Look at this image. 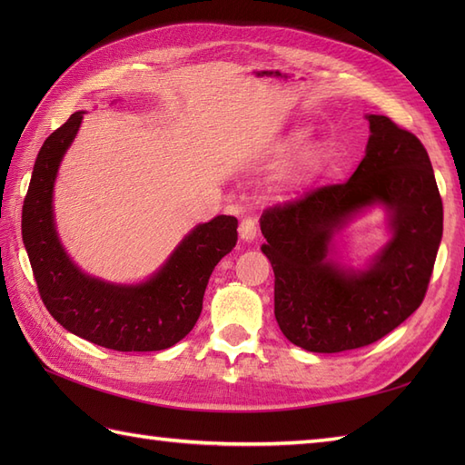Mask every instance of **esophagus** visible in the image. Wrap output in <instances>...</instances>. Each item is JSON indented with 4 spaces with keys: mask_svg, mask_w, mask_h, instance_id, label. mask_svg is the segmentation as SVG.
I'll use <instances>...</instances> for the list:
<instances>
[{
    "mask_svg": "<svg viewBox=\"0 0 465 465\" xmlns=\"http://www.w3.org/2000/svg\"><path fill=\"white\" fill-rule=\"evenodd\" d=\"M240 235L242 240L245 242H252L255 235H258V220H255V215H245L242 223H240Z\"/></svg>",
    "mask_w": 465,
    "mask_h": 465,
    "instance_id": "obj_1",
    "label": "esophagus"
}]
</instances>
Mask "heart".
Instances as JSON below:
<instances>
[{
    "label": "heart",
    "mask_w": 465,
    "mask_h": 465,
    "mask_svg": "<svg viewBox=\"0 0 465 465\" xmlns=\"http://www.w3.org/2000/svg\"><path fill=\"white\" fill-rule=\"evenodd\" d=\"M300 140H302V137H300Z\"/></svg>",
    "instance_id": "heart-1"
}]
</instances>
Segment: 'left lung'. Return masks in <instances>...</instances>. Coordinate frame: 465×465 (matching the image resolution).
Listing matches in <instances>:
<instances>
[{"instance_id":"1","label":"left lung","mask_w":465,"mask_h":465,"mask_svg":"<svg viewBox=\"0 0 465 465\" xmlns=\"http://www.w3.org/2000/svg\"><path fill=\"white\" fill-rule=\"evenodd\" d=\"M365 157L348 182L325 183L262 213V252L273 268V305L292 343L318 353L381 340L426 298L443 232V205L426 147L385 115H368ZM392 213L394 238L363 274L329 262L332 233L361 206Z\"/></svg>"}]
</instances>
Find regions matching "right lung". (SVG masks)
I'll list each match as a JSON object with an SVG mask.
<instances>
[{
    "mask_svg": "<svg viewBox=\"0 0 465 465\" xmlns=\"http://www.w3.org/2000/svg\"><path fill=\"white\" fill-rule=\"evenodd\" d=\"M82 117L84 112L72 114L44 142L24 200L22 235L39 298L67 331L102 348H172L200 318L213 268L238 243V220L217 215L197 225L163 268L142 285L125 288L82 273L59 245L52 217L57 165L80 130Z\"/></svg>",
    "mask_w": 465,
    "mask_h": 465,
    "instance_id": "obj_1",
    "label": "right lung"
}]
</instances>
